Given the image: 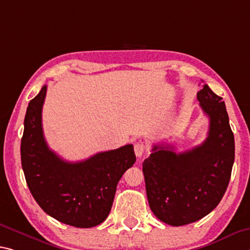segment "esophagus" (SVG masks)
<instances>
[{
  "mask_svg": "<svg viewBox=\"0 0 250 250\" xmlns=\"http://www.w3.org/2000/svg\"><path fill=\"white\" fill-rule=\"evenodd\" d=\"M146 149V146L144 142H137V144L134 145V153H136L137 157H141L142 154L145 153Z\"/></svg>",
  "mask_w": 250,
  "mask_h": 250,
  "instance_id": "1",
  "label": "esophagus"
}]
</instances>
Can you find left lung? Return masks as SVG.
I'll list each match as a JSON object with an SVG mask.
<instances>
[{
  "mask_svg": "<svg viewBox=\"0 0 250 250\" xmlns=\"http://www.w3.org/2000/svg\"><path fill=\"white\" fill-rule=\"evenodd\" d=\"M197 99L209 118L206 140L179 153L173 146L154 145L142 165L150 209L171 226L195 223L217 207L235 160V139L223 98L204 84Z\"/></svg>",
  "mask_w": 250,
  "mask_h": 250,
  "instance_id": "left-lung-1",
  "label": "left lung"
}]
</instances>
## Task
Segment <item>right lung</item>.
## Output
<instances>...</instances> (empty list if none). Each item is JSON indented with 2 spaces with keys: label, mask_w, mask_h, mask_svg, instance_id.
I'll return each mask as SVG.
<instances>
[{
  "label": "right lung",
  "mask_w": 250,
  "mask_h": 250,
  "mask_svg": "<svg viewBox=\"0 0 250 250\" xmlns=\"http://www.w3.org/2000/svg\"><path fill=\"white\" fill-rule=\"evenodd\" d=\"M46 85L30 101L21 140V161L31 193L47 215L78 228L100 225L108 217L117 185L136 162L132 145L69 162L44 139L42 106Z\"/></svg>",
  "instance_id": "add662e5"
}]
</instances>
